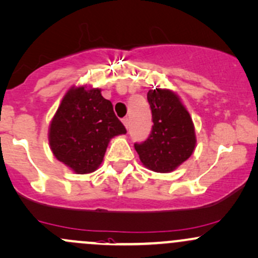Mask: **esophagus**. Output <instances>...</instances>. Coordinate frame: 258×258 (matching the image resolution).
Returning <instances> with one entry per match:
<instances>
[{
    "label": "esophagus",
    "mask_w": 258,
    "mask_h": 258,
    "mask_svg": "<svg viewBox=\"0 0 258 258\" xmlns=\"http://www.w3.org/2000/svg\"><path fill=\"white\" fill-rule=\"evenodd\" d=\"M122 122H123L124 126H126V128H128V126H130V118H128V117H123V118H122Z\"/></svg>",
    "instance_id": "esophagus-1"
}]
</instances>
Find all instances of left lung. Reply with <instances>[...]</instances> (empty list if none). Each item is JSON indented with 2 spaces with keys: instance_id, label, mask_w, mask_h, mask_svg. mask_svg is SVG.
Masks as SVG:
<instances>
[{
  "instance_id": "left-lung-1",
  "label": "left lung",
  "mask_w": 258,
  "mask_h": 258,
  "mask_svg": "<svg viewBox=\"0 0 258 258\" xmlns=\"http://www.w3.org/2000/svg\"><path fill=\"white\" fill-rule=\"evenodd\" d=\"M147 99L152 110V131L142 143H135L146 168L170 172L192 155L196 135L192 118L180 98L169 89L149 90Z\"/></svg>"
}]
</instances>
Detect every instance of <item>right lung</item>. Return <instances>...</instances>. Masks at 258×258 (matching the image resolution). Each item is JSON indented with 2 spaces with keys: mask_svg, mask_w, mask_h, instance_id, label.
I'll return each instance as SVG.
<instances>
[{
  "mask_svg": "<svg viewBox=\"0 0 258 258\" xmlns=\"http://www.w3.org/2000/svg\"><path fill=\"white\" fill-rule=\"evenodd\" d=\"M126 134L110 100L100 89L71 88L50 123L49 142L56 159L77 174L97 170L107 144Z\"/></svg>",
  "mask_w": 258,
  "mask_h": 258,
  "instance_id": "obj_1",
  "label": "right lung"
}]
</instances>
